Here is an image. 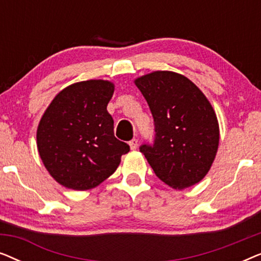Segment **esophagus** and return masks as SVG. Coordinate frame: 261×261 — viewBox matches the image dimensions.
Masks as SVG:
<instances>
[{
  "label": "esophagus",
  "instance_id": "1",
  "mask_svg": "<svg viewBox=\"0 0 261 261\" xmlns=\"http://www.w3.org/2000/svg\"><path fill=\"white\" fill-rule=\"evenodd\" d=\"M129 146H130V149H137L138 147V139H132L129 141Z\"/></svg>",
  "mask_w": 261,
  "mask_h": 261
}]
</instances>
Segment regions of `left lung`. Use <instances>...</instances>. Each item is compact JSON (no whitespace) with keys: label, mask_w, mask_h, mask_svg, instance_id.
<instances>
[{"label":"left lung","mask_w":261,"mask_h":261,"mask_svg":"<svg viewBox=\"0 0 261 261\" xmlns=\"http://www.w3.org/2000/svg\"><path fill=\"white\" fill-rule=\"evenodd\" d=\"M154 122L153 144L140 152L155 176L170 187H191L208 173L219 147L220 130L212 105L187 77L155 71L135 81Z\"/></svg>","instance_id":"obj_1"}]
</instances>
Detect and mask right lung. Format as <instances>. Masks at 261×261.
I'll list each match as a JSON object with an SVG mask.
<instances>
[{
	"label": "right lung",
	"mask_w": 261,
	"mask_h": 261,
	"mask_svg": "<svg viewBox=\"0 0 261 261\" xmlns=\"http://www.w3.org/2000/svg\"><path fill=\"white\" fill-rule=\"evenodd\" d=\"M107 81L72 84L56 96L39 123L37 142L49 174L64 187L88 190L115 172L129 146L114 135Z\"/></svg>",
	"instance_id": "1"
}]
</instances>
